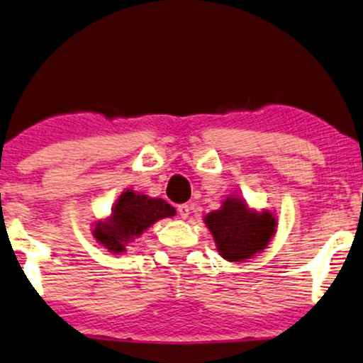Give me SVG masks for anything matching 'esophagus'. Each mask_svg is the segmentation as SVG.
I'll list each match as a JSON object with an SVG mask.
<instances>
[{
  "instance_id": "obj_1",
  "label": "esophagus",
  "mask_w": 363,
  "mask_h": 363,
  "mask_svg": "<svg viewBox=\"0 0 363 363\" xmlns=\"http://www.w3.org/2000/svg\"><path fill=\"white\" fill-rule=\"evenodd\" d=\"M177 212H179V216L182 217V219H187V217H189V214H191V206L181 204L177 207Z\"/></svg>"
}]
</instances>
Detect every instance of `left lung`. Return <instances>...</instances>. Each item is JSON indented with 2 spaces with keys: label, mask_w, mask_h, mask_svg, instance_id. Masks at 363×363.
I'll return each instance as SVG.
<instances>
[{
  "label": "left lung",
  "mask_w": 363,
  "mask_h": 363,
  "mask_svg": "<svg viewBox=\"0 0 363 363\" xmlns=\"http://www.w3.org/2000/svg\"><path fill=\"white\" fill-rule=\"evenodd\" d=\"M204 224L214 238L217 252L229 262H242L260 254L277 230L272 212L255 211L238 196L222 201L219 209L204 217Z\"/></svg>",
  "instance_id": "8db88e82"
}]
</instances>
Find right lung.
Returning a JSON list of instances; mask_svg holds the SVG:
<instances>
[{
	"label": "right lung",
	"mask_w": 363,
	"mask_h": 363,
	"mask_svg": "<svg viewBox=\"0 0 363 363\" xmlns=\"http://www.w3.org/2000/svg\"><path fill=\"white\" fill-rule=\"evenodd\" d=\"M172 216H176V209L164 199L128 189L116 201L109 217L94 222L93 235L109 252L121 254L154 222Z\"/></svg>",
	"instance_id": "1"
}]
</instances>
